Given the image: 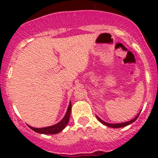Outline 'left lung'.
Returning <instances> with one entry per match:
<instances>
[{
  "label": "left lung",
  "mask_w": 158,
  "mask_h": 158,
  "mask_svg": "<svg viewBox=\"0 0 158 158\" xmlns=\"http://www.w3.org/2000/svg\"><path fill=\"white\" fill-rule=\"evenodd\" d=\"M139 114H140V113H138V114H137V116L135 118H133V119H132V120L129 121V122H122V123H117V124L107 123V122H104V121H103V120H102V119L100 118H98L97 115H96V118H98V120L99 121V122H101V123H102L103 125H106V126L111 127V128H122V127H125V126H127V125H130V124L133 123V122H135V120H136V119L138 118V116H139Z\"/></svg>",
  "instance_id": "obj_1"
}]
</instances>
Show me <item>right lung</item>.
Returning a JSON list of instances; mask_svg holds the SVG:
<instances>
[{
    "label": "right lung",
    "instance_id": "right-lung-1",
    "mask_svg": "<svg viewBox=\"0 0 158 158\" xmlns=\"http://www.w3.org/2000/svg\"><path fill=\"white\" fill-rule=\"evenodd\" d=\"M71 109H72V103L71 102L69 104V107H68L67 111H66V114L63 117V118L60 121V122H58L57 124L53 125H51V126L45 127V128H33V127L30 126L29 127L32 129L33 131H34L35 132H37V133L40 134H44V135H55V134H58L59 132H60L61 131H63L65 128V127L67 125L68 122L69 121L70 118V113H71Z\"/></svg>",
    "mask_w": 158,
    "mask_h": 158
}]
</instances>
